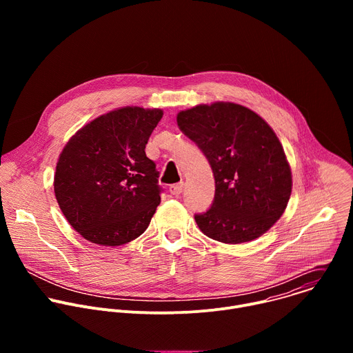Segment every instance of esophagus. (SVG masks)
Masks as SVG:
<instances>
[{
    "mask_svg": "<svg viewBox=\"0 0 353 353\" xmlns=\"http://www.w3.org/2000/svg\"><path fill=\"white\" fill-rule=\"evenodd\" d=\"M183 188H184V184H183V183H179V184H173V185H170L169 191H170V194H172V195L179 196V195L183 192Z\"/></svg>",
    "mask_w": 353,
    "mask_h": 353,
    "instance_id": "34e87169",
    "label": "esophagus"
}]
</instances>
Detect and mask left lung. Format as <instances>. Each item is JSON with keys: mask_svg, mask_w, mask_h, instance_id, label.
<instances>
[{"mask_svg": "<svg viewBox=\"0 0 353 353\" xmlns=\"http://www.w3.org/2000/svg\"><path fill=\"white\" fill-rule=\"evenodd\" d=\"M177 125L208 159L215 196L195 214L208 237L239 244L264 234L282 216L292 192V172L274 130L253 110L216 102L177 114Z\"/></svg>", "mask_w": 353, "mask_h": 353, "instance_id": "1", "label": "left lung"}]
</instances>
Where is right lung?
<instances>
[{"label": "right lung", "instance_id": "1", "mask_svg": "<svg viewBox=\"0 0 353 353\" xmlns=\"http://www.w3.org/2000/svg\"><path fill=\"white\" fill-rule=\"evenodd\" d=\"M163 116L161 109L127 106L100 116L64 146L54 194L70 225L100 245L141 236L161 204L157 165L145 145Z\"/></svg>", "mask_w": 353, "mask_h": 353}]
</instances>
